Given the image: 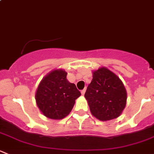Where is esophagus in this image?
Instances as JSON below:
<instances>
[{
  "label": "esophagus",
  "instance_id": "obj_1",
  "mask_svg": "<svg viewBox=\"0 0 154 154\" xmlns=\"http://www.w3.org/2000/svg\"><path fill=\"white\" fill-rule=\"evenodd\" d=\"M85 92H86V89H83L81 91V94H82V95H84V94H85Z\"/></svg>",
  "mask_w": 154,
  "mask_h": 154
}]
</instances>
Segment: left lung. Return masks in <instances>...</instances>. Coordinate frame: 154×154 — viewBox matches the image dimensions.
I'll use <instances>...</instances> for the list:
<instances>
[{
  "label": "left lung",
  "instance_id": "1",
  "mask_svg": "<svg viewBox=\"0 0 154 154\" xmlns=\"http://www.w3.org/2000/svg\"><path fill=\"white\" fill-rule=\"evenodd\" d=\"M85 97L93 116L103 122L119 117L127 103V91L122 80L108 68L93 71Z\"/></svg>",
  "mask_w": 154,
  "mask_h": 154
}]
</instances>
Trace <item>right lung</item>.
<instances>
[{
	"label": "right lung",
	"mask_w": 154,
	"mask_h": 154,
	"mask_svg": "<svg viewBox=\"0 0 154 154\" xmlns=\"http://www.w3.org/2000/svg\"><path fill=\"white\" fill-rule=\"evenodd\" d=\"M66 76L64 70H54L42 80L37 88L36 104L47 118L64 119L73 109L76 99L81 95L75 84L68 81Z\"/></svg>",
	"instance_id": "obj_1"
}]
</instances>
